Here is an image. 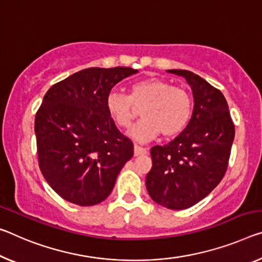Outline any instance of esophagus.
I'll use <instances>...</instances> for the list:
<instances>
[{
    "instance_id": "obj_1",
    "label": "esophagus",
    "mask_w": 262,
    "mask_h": 262,
    "mask_svg": "<svg viewBox=\"0 0 262 262\" xmlns=\"http://www.w3.org/2000/svg\"><path fill=\"white\" fill-rule=\"evenodd\" d=\"M147 152H148V149H146V148L140 147V146H135L134 147V155L135 156L143 155V154H147Z\"/></svg>"
}]
</instances>
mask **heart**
<instances>
[{
    "label": "heart",
    "instance_id": "heart-1",
    "mask_svg": "<svg viewBox=\"0 0 262 262\" xmlns=\"http://www.w3.org/2000/svg\"><path fill=\"white\" fill-rule=\"evenodd\" d=\"M141 108L143 119L129 132L133 139L149 141L161 133L165 138H173L188 127L193 101L183 87L172 86L159 78L133 82L128 95L112 91L106 97L107 113L121 129H129Z\"/></svg>",
    "mask_w": 262,
    "mask_h": 262
}]
</instances>
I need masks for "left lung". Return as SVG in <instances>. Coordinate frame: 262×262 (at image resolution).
<instances>
[{
	"label": "left lung",
	"mask_w": 262,
	"mask_h": 262,
	"mask_svg": "<svg viewBox=\"0 0 262 262\" xmlns=\"http://www.w3.org/2000/svg\"><path fill=\"white\" fill-rule=\"evenodd\" d=\"M188 81L193 112L188 127L165 146L150 149L149 196L171 210H184L205 198L225 175L234 139L226 99L205 79L186 70H168Z\"/></svg>",
	"instance_id": "8db88e82"
}]
</instances>
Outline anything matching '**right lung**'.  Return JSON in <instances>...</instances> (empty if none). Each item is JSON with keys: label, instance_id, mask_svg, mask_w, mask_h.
<instances>
[{"label": "right lung", "instance_id": "obj_1", "mask_svg": "<svg viewBox=\"0 0 262 262\" xmlns=\"http://www.w3.org/2000/svg\"><path fill=\"white\" fill-rule=\"evenodd\" d=\"M138 70L90 68L50 87L36 113L40 171L65 201L80 206L110 196L116 177L132 159L133 142L106 110L111 90Z\"/></svg>", "mask_w": 262, "mask_h": 262}]
</instances>
